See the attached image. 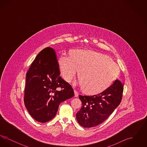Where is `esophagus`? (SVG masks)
<instances>
[{
  "mask_svg": "<svg viewBox=\"0 0 147 147\" xmlns=\"http://www.w3.org/2000/svg\"><path fill=\"white\" fill-rule=\"evenodd\" d=\"M74 95H75V96H76V97H78V91H77V90H74Z\"/></svg>",
  "mask_w": 147,
  "mask_h": 147,
  "instance_id": "esophagus-1",
  "label": "esophagus"
}]
</instances>
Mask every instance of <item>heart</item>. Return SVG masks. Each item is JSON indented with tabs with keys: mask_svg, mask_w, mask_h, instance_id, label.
Listing matches in <instances>:
<instances>
[{
	"mask_svg": "<svg viewBox=\"0 0 147 147\" xmlns=\"http://www.w3.org/2000/svg\"><path fill=\"white\" fill-rule=\"evenodd\" d=\"M71 55L63 53L59 58L61 76L68 82L78 74L83 91L95 95L107 89L119 73L116 63L104 55L87 49H74Z\"/></svg>",
	"mask_w": 147,
	"mask_h": 147,
	"instance_id": "b5f03b06",
	"label": "heart"
}]
</instances>
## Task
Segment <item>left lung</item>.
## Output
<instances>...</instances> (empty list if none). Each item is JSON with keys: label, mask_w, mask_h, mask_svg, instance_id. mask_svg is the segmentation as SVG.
<instances>
[{"label": "left lung", "mask_w": 147, "mask_h": 147, "mask_svg": "<svg viewBox=\"0 0 147 147\" xmlns=\"http://www.w3.org/2000/svg\"><path fill=\"white\" fill-rule=\"evenodd\" d=\"M123 84L119 80L102 92L92 96L79 95L82 107L76 114L77 121L84 127L90 128L102 123L119 105Z\"/></svg>", "instance_id": "8db88e82"}]
</instances>
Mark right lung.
<instances>
[{"mask_svg":"<svg viewBox=\"0 0 147 147\" xmlns=\"http://www.w3.org/2000/svg\"><path fill=\"white\" fill-rule=\"evenodd\" d=\"M59 76L55 51L51 47L42 49L26 73L24 94L25 107L39 122L54 118L59 104L74 96L71 85Z\"/></svg>","mask_w":147,"mask_h":147,"instance_id":"1","label":"right lung"}]
</instances>
